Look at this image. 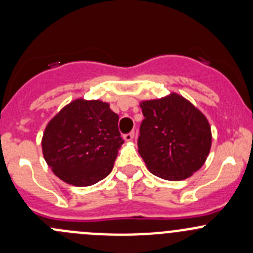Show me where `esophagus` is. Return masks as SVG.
<instances>
[{"label": "esophagus", "instance_id": "obj_1", "mask_svg": "<svg viewBox=\"0 0 253 253\" xmlns=\"http://www.w3.org/2000/svg\"><path fill=\"white\" fill-rule=\"evenodd\" d=\"M124 138H125V141H126V142L133 141V138H134V132H129V133L125 134Z\"/></svg>", "mask_w": 253, "mask_h": 253}]
</instances>
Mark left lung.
I'll list each match as a JSON object with an SVG mask.
<instances>
[{"label": "left lung", "instance_id": "8db88e82", "mask_svg": "<svg viewBox=\"0 0 253 253\" xmlns=\"http://www.w3.org/2000/svg\"><path fill=\"white\" fill-rule=\"evenodd\" d=\"M144 120L138 153L153 175L169 181L190 177L205 164L211 145L207 117L176 93L142 101Z\"/></svg>", "mask_w": 253, "mask_h": 253}]
</instances>
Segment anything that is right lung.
Listing matches in <instances>:
<instances>
[{"mask_svg": "<svg viewBox=\"0 0 253 253\" xmlns=\"http://www.w3.org/2000/svg\"><path fill=\"white\" fill-rule=\"evenodd\" d=\"M119 115L101 100L76 99L55 115L42 139L52 172L70 185L85 187L111 172L120 147Z\"/></svg>", "mask_w": 253, "mask_h": 253, "instance_id": "right-lung-1", "label": "right lung"}]
</instances>
